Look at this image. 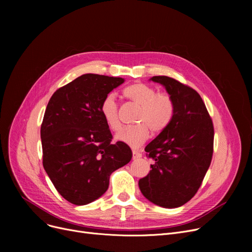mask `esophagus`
<instances>
[{"label": "esophagus", "mask_w": 252, "mask_h": 252, "mask_svg": "<svg viewBox=\"0 0 252 252\" xmlns=\"http://www.w3.org/2000/svg\"><path fill=\"white\" fill-rule=\"evenodd\" d=\"M142 157V154L136 150L133 151V159L134 160H137V159H140V158Z\"/></svg>", "instance_id": "esophagus-1"}]
</instances>
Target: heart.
Returning <instances> with one entry per match:
<instances>
[{
    "instance_id": "obj_1",
    "label": "heart",
    "mask_w": 252,
    "mask_h": 252,
    "mask_svg": "<svg viewBox=\"0 0 252 252\" xmlns=\"http://www.w3.org/2000/svg\"><path fill=\"white\" fill-rule=\"evenodd\" d=\"M123 94L125 98L140 107L136 117V123L139 125L126 127L115 136V140L127 144L130 147H140L149 137V129L153 134L161 133L174 117V100L164 93H157L154 88L146 84H131L124 89ZM100 111L106 125L111 130L121 129L118 107L112 94L103 99Z\"/></svg>"
}]
</instances>
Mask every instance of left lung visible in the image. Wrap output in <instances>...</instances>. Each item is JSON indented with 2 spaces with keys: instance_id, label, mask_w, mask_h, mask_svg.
I'll return each mask as SVG.
<instances>
[{
  "instance_id": "left-lung-1",
  "label": "left lung",
  "mask_w": 252,
  "mask_h": 252,
  "mask_svg": "<svg viewBox=\"0 0 252 252\" xmlns=\"http://www.w3.org/2000/svg\"><path fill=\"white\" fill-rule=\"evenodd\" d=\"M174 100L175 114L165 129L145 151L154 160L150 173L139 180L145 198L161 207L187 203L201 186L214 152V126L200 95L176 79L153 76Z\"/></svg>"
}]
</instances>
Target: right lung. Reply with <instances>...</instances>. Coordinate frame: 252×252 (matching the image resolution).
Wrapping results in <instances>:
<instances>
[{
    "instance_id": "obj_1",
    "label": "right lung",
    "mask_w": 252,
    "mask_h": 252,
    "mask_svg": "<svg viewBox=\"0 0 252 252\" xmlns=\"http://www.w3.org/2000/svg\"><path fill=\"white\" fill-rule=\"evenodd\" d=\"M125 78L86 73L51 97L41 139L43 165L59 194L72 204L86 205L108 189L114 170L131 159L130 148L111 143L100 111L103 99Z\"/></svg>"
}]
</instances>
